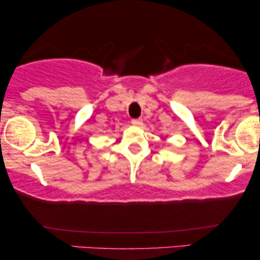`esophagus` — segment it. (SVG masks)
<instances>
[{
	"label": "esophagus",
	"mask_w": 260,
	"mask_h": 260,
	"mask_svg": "<svg viewBox=\"0 0 260 260\" xmlns=\"http://www.w3.org/2000/svg\"><path fill=\"white\" fill-rule=\"evenodd\" d=\"M131 124H133V125H135V126H142V124H143V120L140 119V118L133 119V120H131Z\"/></svg>",
	"instance_id": "34e87169"
}]
</instances>
